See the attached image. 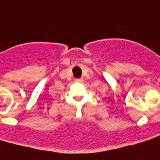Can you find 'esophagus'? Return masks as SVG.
<instances>
[{"instance_id":"34e87169","label":"esophagus","mask_w":160,"mask_h":160,"mask_svg":"<svg viewBox=\"0 0 160 160\" xmlns=\"http://www.w3.org/2000/svg\"><path fill=\"white\" fill-rule=\"evenodd\" d=\"M75 81L77 82V83H80V82L83 81V79H81V78H77V79H76Z\"/></svg>"}]
</instances>
